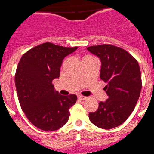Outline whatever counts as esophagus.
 Masks as SVG:
<instances>
[{"label": "esophagus", "instance_id": "obj_1", "mask_svg": "<svg viewBox=\"0 0 154 154\" xmlns=\"http://www.w3.org/2000/svg\"><path fill=\"white\" fill-rule=\"evenodd\" d=\"M78 99H80V100H85V99H87V97H85V96H83V95H78Z\"/></svg>", "mask_w": 154, "mask_h": 154}]
</instances>
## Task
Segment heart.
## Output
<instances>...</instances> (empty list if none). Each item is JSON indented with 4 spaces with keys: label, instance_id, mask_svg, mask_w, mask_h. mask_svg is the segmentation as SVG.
Masks as SVG:
<instances>
[{
    "label": "heart",
    "instance_id": "obj_1",
    "mask_svg": "<svg viewBox=\"0 0 154 154\" xmlns=\"http://www.w3.org/2000/svg\"><path fill=\"white\" fill-rule=\"evenodd\" d=\"M88 56H90V55H86V56H85V57H88Z\"/></svg>",
    "mask_w": 154,
    "mask_h": 154
}]
</instances>
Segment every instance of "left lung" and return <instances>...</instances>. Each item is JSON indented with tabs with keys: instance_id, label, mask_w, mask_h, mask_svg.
<instances>
[{
	"instance_id": "left-lung-1",
	"label": "left lung",
	"mask_w": 154,
	"mask_h": 154,
	"mask_svg": "<svg viewBox=\"0 0 154 154\" xmlns=\"http://www.w3.org/2000/svg\"><path fill=\"white\" fill-rule=\"evenodd\" d=\"M101 61L100 78L106 83L109 98L100 102L99 108L89 113L92 124L103 129H111L123 124L135 109L142 88L139 65L125 49L111 45L87 48Z\"/></svg>"
}]
</instances>
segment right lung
Listing matches in <instances>:
<instances>
[{
    "instance_id": "right-lung-1",
    "label": "right lung",
    "mask_w": 154,
    "mask_h": 154,
    "mask_svg": "<svg viewBox=\"0 0 154 154\" xmlns=\"http://www.w3.org/2000/svg\"><path fill=\"white\" fill-rule=\"evenodd\" d=\"M77 49L47 42L26 51L18 64L15 82L21 108L31 123L43 131L63 127L77 102V95H61L52 84L59 77L64 58Z\"/></svg>"
}]
</instances>
